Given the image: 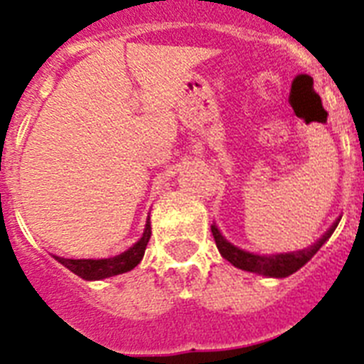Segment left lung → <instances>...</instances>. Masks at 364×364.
I'll return each instance as SVG.
<instances>
[{
    "mask_svg": "<svg viewBox=\"0 0 364 364\" xmlns=\"http://www.w3.org/2000/svg\"><path fill=\"white\" fill-rule=\"evenodd\" d=\"M339 220L335 221L326 235L322 236V238L318 240L315 245H311V247L302 249V251L296 252H286V255H273V257H260V255H252V252L242 251V249L230 245V243L220 235V230L216 229V225H210V230H213L214 242H216V247L218 251L221 252V257L225 258V260H229L235 267H240V269L243 271H251V273L265 274V277L284 278L293 274L295 271H299L306 262L314 258L315 252L322 247V243L330 238L331 232H333L335 227H337V223H339Z\"/></svg>",
    "mask_w": 364,
    "mask_h": 364,
    "instance_id": "left-lung-1",
    "label": "left lung"
}]
</instances>
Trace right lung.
<instances>
[{
	"instance_id": "add662e5",
	"label": "right lung",
	"mask_w": 364,
	"mask_h": 364,
	"mask_svg": "<svg viewBox=\"0 0 364 364\" xmlns=\"http://www.w3.org/2000/svg\"><path fill=\"white\" fill-rule=\"evenodd\" d=\"M151 229L150 223H146V229H144L143 238L135 243L134 247H129L128 251H124L119 257L106 258V260H71V258H60L55 257L56 260L62 265H65L69 271H73L75 274H78L84 280H100V278L113 277V274H121L126 271H132L135 265L141 262L144 255V249L148 245V240H150Z\"/></svg>"
}]
</instances>
